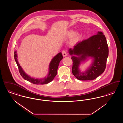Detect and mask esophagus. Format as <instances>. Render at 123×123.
I'll return each instance as SVG.
<instances>
[{
    "label": "esophagus",
    "instance_id": "esophagus-1",
    "mask_svg": "<svg viewBox=\"0 0 123 123\" xmlns=\"http://www.w3.org/2000/svg\"><path fill=\"white\" fill-rule=\"evenodd\" d=\"M62 55L63 56V57H65L67 56V52L65 50H63L62 52Z\"/></svg>",
    "mask_w": 123,
    "mask_h": 123
}]
</instances>
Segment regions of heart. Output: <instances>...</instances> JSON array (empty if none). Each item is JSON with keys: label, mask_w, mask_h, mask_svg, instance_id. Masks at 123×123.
I'll list each match as a JSON object with an SVG mask.
<instances>
[{"label": "heart", "mask_w": 123, "mask_h": 123, "mask_svg": "<svg viewBox=\"0 0 123 123\" xmlns=\"http://www.w3.org/2000/svg\"><path fill=\"white\" fill-rule=\"evenodd\" d=\"M68 34L69 35H71V34L72 35L71 36V41L73 42H76L79 39V34L77 32H75L73 33V31L70 30L68 32Z\"/></svg>", "instance_id": "1"}]
</instances>
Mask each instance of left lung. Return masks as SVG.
Listing matches in <instances>:
<instances>
[{
  "label": "left lung",
  "mask_w": 123,
  "mask_h": 123,
  "mask_svg": "<svg viewBox=\"0 0 123 123\" xmlns=\"http://www.w3.org/2000/svg\"><path fill=\"white\" fill-rule=\"evenodd\" d=\"M73 65L72 72L79 80L86 81L95 79L105 71L108 56V47L105 36L101 32L93 35L86 40L79 42L73 49H69ZM74 55L79 57H76ZM87 56L94 58L92 64L84 73L80 72L78 67L80 62Z\"/></svg>",
  "instance_id": "1"
}]
</instances>
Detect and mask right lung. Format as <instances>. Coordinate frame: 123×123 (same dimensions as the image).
Masks as SVG:
<instances>
[{"mask_svg":"<svg viewBox=\"0 0 123 123\" xmlns=\"http://www.w3.org/2000/svg\"><path fill=\"white\" fill-rule=\"evenodd\" d=\"M14 59L18 65L19 71L21 76H22L23 78H24L25 80L35 84H45L51 82L53 79V78L55 77V76L57 74V70L59 62L61 61V60L63 59V56L61 53H58L56 56H55L53 58L50 64L49 72L47 77H45V78L42 79H38L31 77L27 74H26V73L24 72V70L22 69L21 66L18 62L16 51H14Z\"/></svg>","mask_w":123,"mask_h":123,"instance_id":"add662e5","label":"right lung"}]
</instances>
